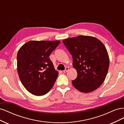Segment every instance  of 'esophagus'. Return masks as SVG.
<instances>
[{
    "label": "esophagus",
    "mask_w": 124,
    "mask_h": 124,
    "mask_svg": "<svg viewBox=\"0 0 124 124\" xmlns=\"http://www.w3.org/2000/svg\"><path fill=\"white\" fill-rule=\"evenodd\" d=\"M68 70H69V68H68V67H66V68H65V70L63 71V72L65 73V72H68Z\"/></svg>",
    "instance_id": "34e87169"
}]
</instances>
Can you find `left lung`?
Wrapping results in <instances>:
<instances>
[{
    "label": "left lung",
    "instance_id": "left-lung-1",
    "mask_svg": "<svg viewBox=\"0 0 124 124\" xmlns=\"http://www.w3.org/2000/svg\"><path fill=\"white\" fill-rule=\"evenodd\" d=\"M72 56L77 77L72 81L74 87L87 93L97 89L106 78L109 57L104 44L95 37L78 36L62 40Z\"/></svg>",
    "mask_w": 124,
    "mask_h": 124
}]
</instances>
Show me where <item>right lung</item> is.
I'll use <instances>...</instances> for the list:
<instances>
[{"label": "right lung", "instance_id": "obj_1", "mask_svg": "<svg viewBox=\"0 0 124 124\" xmlns=\"http://www.w3.org/2000/svg\"><path fill=\"white\" fill-rule=\"evenodd\" d=\"M60 41H29L17 55V69L24 87L32 94L42 96L53 87L58 72L49 56Z\"/></svg>", "mask_w": 124, "mask_h": 124}]
</instances>
